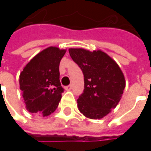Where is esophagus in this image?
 <instances>
[{
  "label": "esophagus",
  "mask_w": 151,
  "mask_h": 151,
  "mask_svg": "<svg viewBox=\"0 0 151 151\" xmlns=\"http://www.w3.org/2000/svg\"><path fill=\"white\" fill-rule=\"evenodd\" d=\"M72 88H73V86L72 85L66 86H65V90H66V91H70V90H72Z\"/></svg>",
  "instance_id": "1"
}]
</instances>
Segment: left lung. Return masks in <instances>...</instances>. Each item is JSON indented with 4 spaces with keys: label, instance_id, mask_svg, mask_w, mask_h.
<instances>
[{
    "label": "left lung",
    "instance_id": "8db88e82",
    "mask_svg": "<svg viewBox=\"0 0 151 151\" xmlns=\"http://www.w3.org/2000/svg\"><path fill=\"white\" fill-rule=\"evenodd\" d=\"M69 52L84 75V91L77 100L79 111L90 119H101L120 102L125 87L123 73L100 50L69 48Z\"/></svg>",
    "mask_w": 151,
    "mask_h": 151
}]
</instances>
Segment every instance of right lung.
I'll list each match as a JSON object with an SVG mask.
<instances>
[{"label": "right lung", "instance_id": "1", "mask_svg": "<svg viewBox=\"0 0 151 151\" xmlns=\"http://www.w3.org/2000/svg\"><path fill=\"white\" fill-rule=\"evenodd\" d=\"M65 52L49 47L33 57L20 73V89L26 108L31 113L47 116L58 107L64 92L59 66Z\"/></svg>", "mask_w": 151, "mask_h": 151}]
</instances>
